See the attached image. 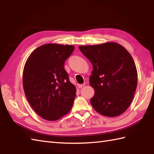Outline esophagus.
I'll list each match as a JSON object with an SVG mask.
<instances>
[{
    "mask_svg": "<svg viewBox=\"0 0 154 154\" xmlns=\"http://www.w3.org/2000/svg\"><path fill=\"white\" fill-rule=\"evenodd\" d=\"M84 86H85V84H79V85H78V87H79V89L83 87Z\"/></svg>",
    "mask_w": 154,
    "mask_h": 154,
    "instance_id": "obj_1",
    "label": "esophagus"
}]
</instances>
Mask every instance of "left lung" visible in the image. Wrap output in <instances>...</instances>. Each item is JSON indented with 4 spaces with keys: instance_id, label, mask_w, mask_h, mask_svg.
I'll use <instances>...</instances> for the list:
<instances>
[{
    "instance_id": "8db88e82",
    "label": "left lung",
    "mask_w": 154,
    "mask_h": 154,
    "mask_svg": "<svg viewBox=\"0 0 154 154\" xmlns=\"http://www.w3.org/2000/svg\"><path fill=\"white\" fill-rule=\"evenodd\" d=\"M79 50L93 65L90 85L94 90L90 102L103 116H118L131 104L138 82L132 57L122 45L109 42L80 45Z\"/></svg>"
}]
</instances>
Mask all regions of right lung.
I'll return each instance as SVG.
<instances>
[{"label": "right lung", "mask_w": 154, "mask_h": 154, "mask_svg": "<svg viewBox=\"0 0 154 154\" xmlns=\"http://www.w3.org/2000/svg\"><path fill=\"white\" fill-rule=\"evenodd\" d=\"M73 45L46 44L35 49L23 71V88L32 109L42 119L55 121L71 110L76 88L65 70Z\"/></svg>", "instance_id": "obj_1"}]
</instances>
